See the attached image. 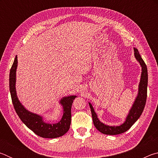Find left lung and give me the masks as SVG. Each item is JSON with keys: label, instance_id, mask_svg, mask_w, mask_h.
<instances>
[{"label": "left lung", "instance_id": "1", "mask_svg": "<svg viewBox=\"0 0 158 158\" xmlns=\"http://www.w3.org/2000/svg\"><path fill=\"white\" fill-rule=\"evenodd\" d=\"M134 51H135V56L136 59L140 63L142 69H141V79L139 85L138 94L132 108L130 110L129 114L127 115L125 121L119 126H109V125H105L98 118L97 114L95 112L94 109H93L91 104L89 102L93 124L98 130L102 133L105 134V135H116L126 132L139 119V118L142 114L144 107H145L147 98V86H148V70H147L146 63H144L142 58L141 57L138 49L134 48Z\"/></svg>", "mask_w": 158, "mask_h": 158}]
</instances>
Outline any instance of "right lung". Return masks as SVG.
<instances>
[{
  "mask_svg": "<svg viewBox=\"0 0 158 158\" xmlns=\"http://www.w3.org/2000/svg\"><path fill=\"white\" fill-rule=\"evenodd\" d=\"M17 56L15 57L14 63L10 73V91L12 101L16 112L23 123L37 135L43 138H57L65 135L69 129L71 123V108L76 95H70L63 98L60 103L63 106V115L60 121L54 124L45 123L42 117L28 111L18 100L16 92V70L17 68Z\"/></svg>",
  "mask_w": 158,
  "mask_h": 158,
  "instance_id": "obj_1",
  "label": "right lung"
}]
</instances>
